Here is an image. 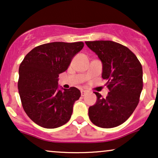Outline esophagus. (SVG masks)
I'll use <instances>...</instances> for the list:
<instances>
[{
  "instance_id": "obj_1",
  "label": "esophagus",
  "mask_w": 158,
  "mask_h": 158,
  "mask_svg": "<svg viewBox=\"0 0 158 158\" xmlns=\"http://www.w3.org/2000/svg\"><path fill=\"white\" fill-rule=\"evenodd\" d=\"M86 94H87L86 90H81V95L82 96V97H84V96L86 95Z\"/></svg>"
}]
</instances>
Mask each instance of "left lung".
Here are the masks:
<instances>
[{"label": "left lung", "mask_w": 158, "mask_h": 158, "mask_svg": "<svg viewBox=\"0 0 158 158\" xmlns=\"http://www.w3.org/2000/svg\"><path fill=\"white\" fill-rule=\"evenodd\" d=\"M102 61V77L110 92L106 98L94 92L96 104L88 116L100 128L117 127L129 118L139 103L143 90V68L137 56L126 47L112 41H86Z\"/></svg>", "instance_id": "obj_1"}]
</instances>
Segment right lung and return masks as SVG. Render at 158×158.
<instances>
[{
  "mask_svg": "<svg viewBox=\"0 0 158 158\" xmlns=\"http://www.w3.org/2000/svg\"><path fill=\"white\" fill-rule=\"evenodd\" d=\"M84 43L52 42L27 54L19 67L18 88L24 111L39 126L56 128L69 121L81 92L71 87L59 89V75L68 70Z\"/></svg>",
  "mask_w": 158,
  "mask_h": 158,
  "instance_id": "add662e5",
  "label": "right lung"
}]
</instances>
